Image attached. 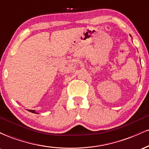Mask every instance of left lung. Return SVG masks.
<instances>
[{
  "label": "left lung",
  "mask_w": 149,
  "mask_h": 149,
  "mask_svg": "<svg viewBox=\"0 0 149 149\" xmlns=\"http://www.w3.org/2000/svg\"><path fill=\"white\" fill-rule=\"evenodd\" d=\"M130 36H131V35H130Z\"/></svg>",
  "instance_id": "left-lung-1"
}]
</instances>
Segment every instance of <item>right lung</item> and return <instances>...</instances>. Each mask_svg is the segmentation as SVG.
<instances>
[{"instance_id":"1","label":"right lung","mask_w":149,"mask_h":149,"mask_svg":"<svg viewBox=\"0 0 149 149\" xmlns=\"http://www.w3.org/2000/svg\"><path fill=\"white\" fill-rule=\"evenodd\" d=\"M29 111H30V112H31V113H38L36 112V111H34V110H29Z\"/></svg>"}]
</instances>
